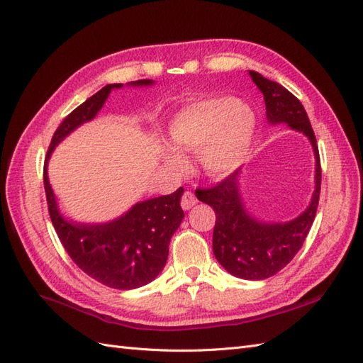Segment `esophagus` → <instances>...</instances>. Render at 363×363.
<instances>
[{
  "label": "esophagus",
  "instance_id": "34e87169",
  "mask_svg": "<svg viewBox=\"0 0 363 363\" xmlns=\"http://www.w3.org/2000/svg\"><path fill=\"white\" fill-rule=\"evenodd\" d=\"M196 203H199V200H196V196L192 192L186 191L183 194V196H182V207L184 208V211H189V208H192Z\"/></svg>",
  "mask_w": 363,
  "mask_h": 363
}]
</instances>
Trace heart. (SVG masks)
<instances>
[{
    "label": "heart",
    "instance_id": "1",
    "mask_svg": "<svg viewBox=\"0 0 363 363\" xmlns=\"http://www.w3.org/2000/svg\"><path fill=\"white\" fill-rule=\"evenodd\" d=\"M256 135V113L233 98H206L184 107L168 124L172 150L164 151V162L182 171L180 155L199 152L207 174L223 177L239 168L250 155Z\"/></svg>",
    "mask_w": 363,
    "mask_h": 363
}]
</instances>
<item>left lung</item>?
<instances>
[{"mask_svg":"<svg viewBox=\"0 0 363 363\" xmlns=\"http://www.w3.org/2000/svg\"><path fill=\"white\" fill-rule=\"evenodd\" d=\"M267 106L272 125L288 124L311 140L315 155V191L304 212L286 223H269L252 216L240 194V168L211 189H196L200 201L213 207V255L227 272L244 280L268 279L283 269L298 252L313 224L321 192V163L316 138L303 104L276 82L248 71Z\"/></svg>","mask_w":363,"mask_h":363,"instance_id":"obj_1","label":"left lung"}]
</instances>
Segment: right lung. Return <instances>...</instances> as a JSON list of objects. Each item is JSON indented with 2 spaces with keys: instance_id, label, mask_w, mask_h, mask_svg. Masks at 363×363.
I'll use <instances>...</instances> for the list:
<instances>
[{
  "instance_id": "obj_1",
  "label": "right lung",
  "mask_w": 363,
  "mask_h": 363,
  "mask_svg": "<svg viewBox=\"0 0 363 363\" xmlns=\"http://www.w3.org/2000/svg\"><path fill=\"white\" fill-rule=\"evenodd\" d=\"M155 84L152 80L130 82V87ZM124 84H107L72 111L54 133L43 167L50 218L60 242L71 259L87 276L108 288L130 291L144 286L162 272L168 259V245L184 218L180 200L183 188L131 206L108 223L86 224L63 216L48 179V160L60 142L101 111L108 94Z\"/></svg>"
}]
</instances>
